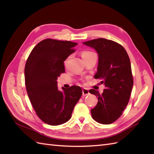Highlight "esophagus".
<instances>
[{
	"mask_svg": "<svg viewBox=\"0 0 154 154\" xmlns=\"http://www.w3.org/2000/svg\"><path fill=\"white\" fill-rule=\"evenodd\" d=\"M89 94V91L86 88H84L83 89V96H87Z\"/></svg>",
	"mask_w": 154,
	"mask_h": 154,
	"instance_id": "1",
	"label": "esophagus"
}]
</instances>
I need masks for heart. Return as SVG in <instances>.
I'll use <instances>...</instances> for the list:
<instances>
[{"instance_id":"heart-1","label":"heart","mask_w":154,"mask_h":154,"mask_svg":"<svg viewBox=\"0 0 154 154\" xmlns=\"http://www.w3.org/2000/svg\"><path fill=\"white\" fill-rule=\"evenodd\" d=\"M94 54H95L94 53V52L91 51H88V50H85V51H83L82 52H81V56H82L83 60H84V59H86L87 57L91 56V55H93ZM65 63H66L67 61H65Z\"/></svg>"}]
</instances>
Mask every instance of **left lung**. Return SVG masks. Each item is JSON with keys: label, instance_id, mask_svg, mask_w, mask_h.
<instances>
[{"label": "left lung", "instance_id": "1", "mask_svg": "<svg viewBox=\"0 0 154 154\" xmlns=\"http://www.w3.org/2000/svg\"><path fill=\"white\" fill-rule=\"evenodd\" d=\"M83 44L93 48L99 54L94 78L101 79L100 83L105 85L102 94L89 91L98 97L91 115L100 124H112L122 115L131 95L134 81L130 58L122 45L112 40L98 38Z\"/></svg>", "mask_w": 154, "mask_h": 154}]
</instances>
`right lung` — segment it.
I'll return each mask as SVG.
<instances>
[{
    "label": "right lung",
    "instance_id": "1",
    "mask_svg": "<svg viewBox=\"0 0 154 154\" xmlns=\"http://www.w3.org/2000/svg\"><path fill=\"white\" fill-rule=\"evenodd\" d=\"M77 43L45 39L29 55L24 69L25 85L32 106L44 122L51 126L63 124L71 119L82 89L73 85L57 89V79L65 73L63 61L75 51Z\"/></svg>",
    "mask_w": 154,
    "mask_h": 154
}]
</instances>
